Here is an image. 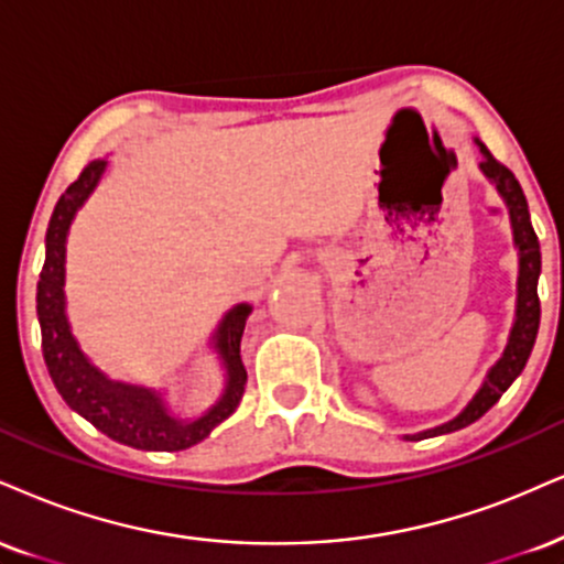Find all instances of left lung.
Listing matches in <instances>:
<instances>
[{
	"label": "left lung",
	"mask_w": 564,
	"mask_h": 564,
	"mask_svg": "<svg viewBox=\"0 0 564 564\" xmlns=\"http://www.w3.org/2000/svg\"><path fill=\"white\" fill-rule=\"evenodd\" d=\"M476 144L484 154L480 162V171L488 181L497 186L501 199H505L507 209H510V223H512V239L518 247V310H514V323L510 330V341H507L505 351L497 359L491 370H488L484 386H480L476 397L470 399V404L459 412L457 417L449 423L436 425V429L415 433V436H406V441H420L429 436H441V433H452L459 429H467L470 423H476L478 417H484L494 404L499 402L501 393H505L514 383V378L520 376L525 368L528 357H531L535 334H539L541 323V302H539V275H541V247L539 236L531 226V213H528L525 194H522L518 178H514L510 167L501 165L499 160H494V154L488 152L486 144Z\"/></svg>",
	"instance_id": "obj_1"
}]
</instances>
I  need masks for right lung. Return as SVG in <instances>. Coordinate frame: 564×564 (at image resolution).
I'll return each mask as SVG.
<instances>
[{
	"label": "right lung",
	"instance_id": "right-lung-1",
	"mask_svg": "<svg viewBox=\"0 0 564 564\" xmlns=\"http://www.w3.org/2000/svg\"><path fill=\"white\" fill-rule=\"evenodd\" d=\"M105 167L107 160L88 162L78 178L59 196L50 228H46V257L36 289L44 362L67 406L84 415L105 436L133 446V449L181 452L205 441L223 420L234 415L241 402L243 386H247V370L241 362V336L252 307L236 304L217 325L213 344L223 359V368H226V391L205 415L196 420L173 417L160 391L110 381L105 372L94 368L91 359L80 351L76 336L70 334V323L65 315V243L73 217L88 199V194L97 188Z\"/></svg>",
	"mask_w": 564,
	"mask_h": 564
}]
</instances>
